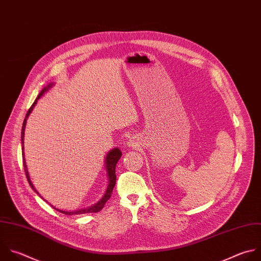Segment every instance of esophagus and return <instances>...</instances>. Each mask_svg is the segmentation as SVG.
Here are the masks:
<instances>
[{
	"mask_svg": "<svg viewBox=\"0 0 261 261\" xmlns=\"http://www.w3.org/2000/svg\"><path fill=\"white\" fill-rule=\"evenodd\" d=\"M127 145L131 146V147H136L138 145V138L136 136L130 137L129 140L127 141Z\"/></svg>",
	"mask_w": 261,
	"mask_h": 261,
	"instance_id": "34e87169",
	"label": "esophagus"
}]
</instances>
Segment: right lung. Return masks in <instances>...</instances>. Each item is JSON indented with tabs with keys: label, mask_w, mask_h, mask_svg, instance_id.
I'll use <instances>...</instances> for the list:
<instances>
[{
	"label": "right lung",
	"mask_w": 261,
	"mask_h": 261,
	"mask_svg": "<svg viewBox=\"0 0 261 261\" xmlns=\"http://www.w3.org/2000/svg\"><path fill=\"white\" fill-rule=\"evenodd\" d=\"M52 86V84H49L47 87H45V88L40 92V94L38 95L37 99L35 100V102L33 103V106L30 108L29 112L27 113V116H25V119L23 121V124H22V129H21V144H22V163H23V167H24V172H25V175H27V178H28V181L30 184V186L32 187V189H34V191L39 194L37 192V190L34 188L32 181H31V178H30V175H29V171H28V168H27V164H25V159H24V152H23V137H24V129H25V125H27V120L30 116V114L32 113L34 107L36 106L38 99L50 88V87ZM122 156V151L119 149V148H114L112 149L108 155H107V159H106V167H107V188H106V191H105V194L102 195V197L94 202V203H91L89 205H86L84 207H81V208H77L75 210H72V211H62V210H59L55 207H53L52 205V208L65 214V215H79V214H87V213H96V212H99L106 205V203L110 200V198L112 197V193H113V190L116 186V166H117V163L118 161L121 159Z\"/></svg>",
	"instance_id": "1"
}]
</instances>
